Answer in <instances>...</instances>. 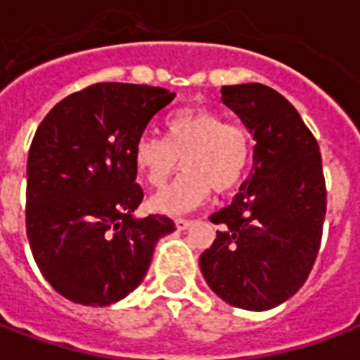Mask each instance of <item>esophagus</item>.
Masks as SVG:
<instances>
[{
    "instance_id": "esophagus-1",
    "label": "esophagus",
    "mask_w": 360,
    "mask_h": 360,
    "mask_svg": "<svg viewBox=\"0 0 360 360\" xmlns=\"http://www.w3.org/2000/svg\"><path fill=\"white\" fill-rule=\"evenodd\" d=\"M191 219H183V218H177L175 219V226H177V229H187V227H191Z\"/></svg>"
}]
</instances>
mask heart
Masks as SVG:
<instances>
[{"instance_id": "b5f03b06", "label": "heart", "mask_w": 360, "mask_h": 360, "mask_svg": "<svg viewBox=\"0 0 360 360\" xmlns=\"http://www.w3.org/2000/svg\"><path fill=\"white\" fill-rule=\"evenodd\" d=\"M136 172L152 187H162L181 167L172 187L152 196L150 206L164 214H183L218 195L231 193L252 162V136L247 127L229 123L219 111L185 108L165 119V141L142 134L134 142Z\"/></svg>"}]
</instances>
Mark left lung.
I'll list each match as a JSON object with an SVG mask.
<instances>
[{
    "label": "left lung",
    "instance_id": "left-lung-1",
    "mask_svg": "<svg viewBox=\"0 0 360 360\" xmlns=\"http://www.w3.org/2000/svg\"><path fill=\"white\" fill-rule=\"evenodd\" d=\"M255 144L252 172L233 202L212 214L221 226L200 255L214 293L247 310H268L302 287L320 250L326 181L320 148L291 103L260 82L221 89Z\"/></svg>",
    "mask_w": 360,
    "mask_h": 360
}]
</instances>
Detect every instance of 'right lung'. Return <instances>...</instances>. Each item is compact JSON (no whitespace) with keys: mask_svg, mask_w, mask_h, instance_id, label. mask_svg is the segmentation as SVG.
Wrapping results in <instances>:
<instances>
[{"mask_svg":"<svg viewBox=\"0 0 360 360\" xmlns=\"http://www.w3.org/2000/svg\"><path fill=\"white\" fill-rule=\"evenodd\" d=\"M175 92L96 82L56 103L36 129L27 164V235L46 281L86 307L139 287L167 216L133 218L144 198L133 150Z\"/></svg>","mask_w":360,"mask_h":360,"instance_id":"right-lung-1","label":"right lung"}]
</instances>
